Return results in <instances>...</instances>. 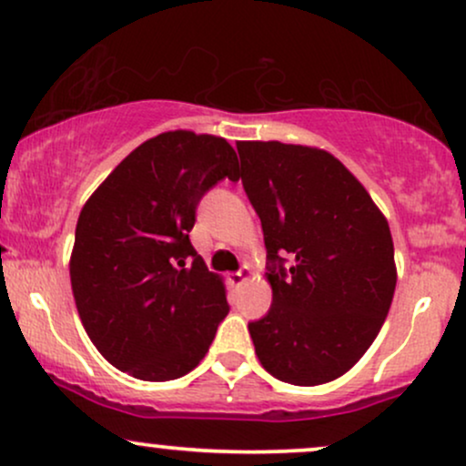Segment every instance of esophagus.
Returning <instances> with one entry per match:
<instances>
[{"label":"esophagus","instance_id":"esophagus-1","mask_svg":"<svg viewBox=\"0 0 466 466\" xmlns=\"http://www.w3.org/2000/svg\"><path fill=\"white\" fill-rule=\"evenodd\" d=\"M253 277V270H250V266H242L239 268L238 272H231V275H228V281H231V286H242L244 281H248V279Z\"/></svg>","mask_w":466,"mask_h":466}]
</instances>
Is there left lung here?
Returning <instances> with one entry per match:
<instances>
[{
    "label": "left lung",
    "instance_id": "1",
    "mask_svg": "<svg viewBox=\"0 0 466 466\" xmlns=\"http://www.w3.org/2000/svg\"><path fill=\"white\" fill-rule=\"evenodd\" d=\"M242 185L264 228L272 305L248 322L277 380L319 386L353 369L384 325L395 246L364 185L327 150L238 141Z\"/></svg>",
    "mask_w": 466,
    "mask_h": 466
}]
</instances>
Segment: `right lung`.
Wrapping results in <instances>:
<instances>
[{
  "label": "right lung",
  "instance_id": "1",
  "mask_svg": "<svg viewBox=\"0 0 466 466\" xmlns=\"http://www.w3.org/2000/svg\"><path fill=\"white\" fill-rule=\"evenodd\" d=\"M235 167L222 137L169 130L135 147L82 207L71 289L86 336L115 369L178 380L209 351L227 289L189 231L202 196Z\"/></svg>",
  "mask_w": 466,
  "mask_h": 466
}]
</instances>
